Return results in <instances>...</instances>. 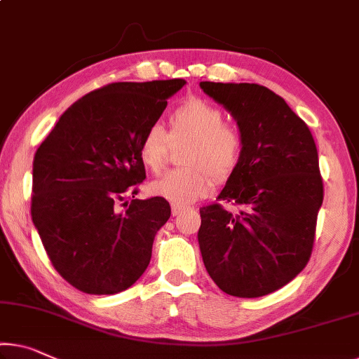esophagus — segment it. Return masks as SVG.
Instances as JSON below:
<instances>
[{"instance_id":"34e87169","label":"esophagus","mask_w":359,"mask_h":359,"mask_svg":"<svg viewBox=\"0 0 359 359\" xmlns=\"http://www.w3.org/2000/svg\"><path fill=\"white\" fill-rule=\"evenodd\" d=\"M186 210L184 207H180V205H172V213H173V217H178V215H181Z\"/></svg>"}]
</instances>
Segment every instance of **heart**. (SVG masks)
<instances>
[{"mask_svg":"<svg viewBox=\"0 0 359 359\" xmlns=\"http://www.w3.org/2000/svg\"><path fill=\"white\" fill-rule=\"evenodd\" d=\"M223 110L202 97H187L170 115V131L154 123L140 141V158L152 173L167 162L170 140L187 141L183 168L170 170L149 184L151 194L175 205H189L208 194L213 180L224 183L242 162L244 137L237 126L223 122Z\"/></svg>","mask_w":359,"mask_h":359,"instance_id":"obj_1","label":"heart"}]
</instances>
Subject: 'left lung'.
<instances>
[{"label":"left lung","mask_w":359,"mask_h":359,"mask_svg":"<svg viewBox=\"0 0 359 359\" xmlns=\"http://www.w3.org/2000/svg\"><path fill=\"white\" fill-rule=\"evenodd\" d=\"M244 137L237 172L201 208L203 264L224 294L255 299L284 287L310 262L324 187L306 123L283 97L255 83L201 81Z\"/></svg>","instance_id":"1"}]
</instances>
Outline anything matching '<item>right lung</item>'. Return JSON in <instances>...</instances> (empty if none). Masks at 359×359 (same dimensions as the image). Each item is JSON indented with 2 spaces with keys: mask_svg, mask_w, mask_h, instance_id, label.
<instances>
[{
  "mask_svg": "<svg viewBox=\"0 0 359 359\" xmlns=\"http://www.w3.org/2000/svg\"><path fill=\"white\" fill-rule=\"evenodd\" d=\"M184 83L118 81L88 93L36 149L32 219L53 266L75 289L118 294L146 271L172 208L162 197L135 198L146 180L140 141Z\"/></svg>",
  "mask_w": 359,
  "mask_h": 359,
  "instance_id": "obj_1",
  "label": "right lung"
}]
</instances>
